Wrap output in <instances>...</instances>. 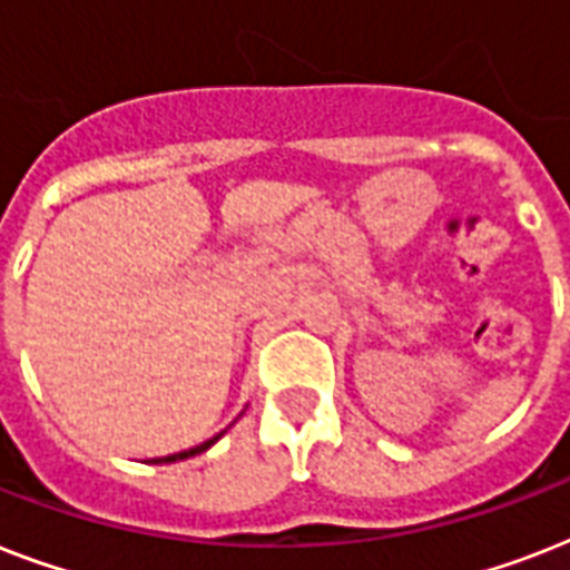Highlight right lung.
<instances>
[{
	"instance_id": "obj_1",
	"label": "right lung",
	"mask_w": 570,
	"mask_h": 570,
	"mask_svg": "<svg viewBox=\"0 0 570 570\" xmlns=\"http://www.w3.org/2000/svg\"><path fill=\"white\" fill-rule=\"evenodd\" d=\"M222 434H224V432H222ZM222 434H215V438H209V441L197 443V446H191V450L177 452V455H165V459H154V464H171V461H183V459H191V455H200V452L209 450V446H213V443L218 441V438H222Z\"/></svg>"
}]
</instances>
